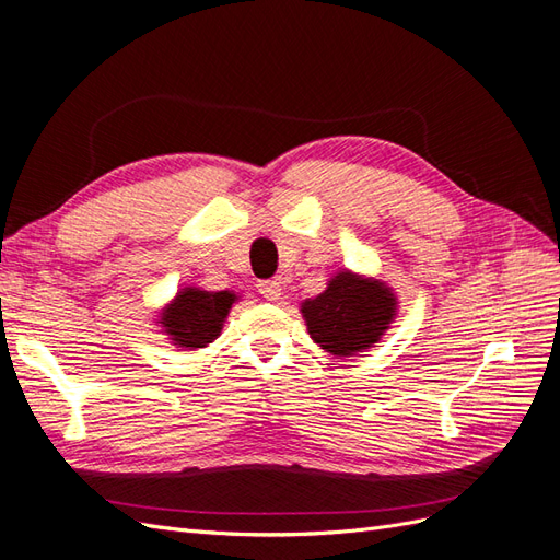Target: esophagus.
<instances>
[{
    "mask_svg": "<svg viewBox=\"0 0 560 560\" xmlns=\"http://www.w3.org/2000/svg\"><path fill=\"white\" fill-rule=\"evenodd\" d=\"M259 294L268 301H278L282 296V287L276 280H264L259 282Z\"/></svg>",
    "mask_w": 560,
    "mask_h": 560,
    "instance_id": "1",
    "label": "esophagus"
}]
</instances>
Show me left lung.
Here are the masks:
<instances>
[{
	"label": "left lung",
	"instance_id": "left-lung-1",
	"mask_svg": "<svg viewBox=\"0 0 560 560\" xmlns=\"http://www.w3.org/2000/svg\"><path fill=\"white\" fill-rule=\"evenodd\" d=\"M308 334L334 358H352L381 341L397 315V296L381 280L350 270L336 273L327 290L301 303Z\"/></svg>",
	"mask_w": 560,
	"mask_h": 560
}]
</instances>
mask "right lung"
Returning a JSON list of instances; mask_svg holds the SVG:
<instances>
[{
    "instance_id": "obj_1",
    "label": "right lung",
    "mask_w": 560,
    "mask_h": 560,
    "mask_svg": "<svg viewBox=\"0 0 560 560\" xmlns=\"http://www.w3.org/2000/svg\"><path fill=\"white\" fill-rule=\"evenodd\" d=\"M235 299L238 296L231 292H206L198 287H186L163 308L159 325L177 348H206L222 334Z\"/></svg>"
}]
</instances>
